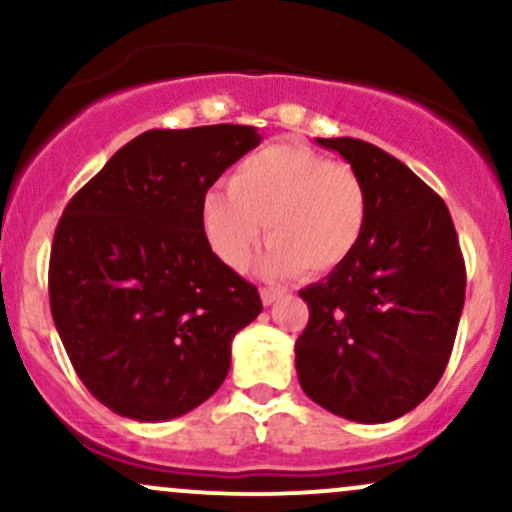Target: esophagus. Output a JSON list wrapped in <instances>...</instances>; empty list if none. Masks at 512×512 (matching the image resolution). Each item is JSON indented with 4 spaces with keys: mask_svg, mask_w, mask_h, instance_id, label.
<instances>
[{
    "mask_svg": "<svg viewBox=\"0 0 512 512\" xmlns=\"http://www.w3.org/2000/svg\"><path fill=\"white\" fill-rule=\"evenodd\" d=\"M260 296H262V303H264V305H274L276 301H279L281 296H284V291H279V289H267V286H264V289H260Z\"/></svg>",
    "mask_w": 512,
    "mask_h": 512,
    "instance_id": "esophagus-1",
    "label": "esophagus"
}]
</instances>
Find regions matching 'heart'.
Returning <instances> with one entry per match:
<instances>
[{"label": "heart", "instance_id": "1", "mask_svg": "<svg viewBox=\"0 0 512 512\" xmlns=\"http://www.w3.org/2000/svg\"><path fill=\"white\" fill-rule=\"evenodd\" d=\"M231 190L202 199V231L226 267L240 269L260 243L257 269L269 279L330 274L354 255L368 219L366 185L354 168L308 146L274 144L245 156Z\"/></svg>", "mask_w": 512, "mask_h": 512}]
</instances>
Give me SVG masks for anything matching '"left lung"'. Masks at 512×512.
I'll list each match as a JSON object with an SVG mask.
<instances>
[{
    "label": "left lung",
    "mask_w": 512,
    "mask_h": 512,
    "mask_svg": "<svg viewBox=\"0 0 512 512\" xmlns=\"http://www.w3.org/2000/svg\"><path fill=\"white\" fill-rule=\"evenodd\" d=\"M366 185L354 255L298 296L310 320L296 339L303 392L342 419L385 424L419 407L448 366L467 272L450 211L419 175L354 137L317 139Z\"/></svg>",
    "instance_id": "8db88e82"
}]
</instances>
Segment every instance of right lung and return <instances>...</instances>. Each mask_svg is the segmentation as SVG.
Here are the masks:
<instances>
[{
	"label": "right lung",
	"instance_id": "right-lung-1",
	"mask_svg": "<svg viewBox=\"0 0 512 512\" xmlns=\"http://www.w3.org/2000/svg\"><path fill=\"white\" fill-rule=\"evenodd\" d=\"M262 142L255 127L149 129L72 197L50 252V310L98 402L168 421L219 390L260 293L202 231V199Z\"/></svg>",
	"mask_w": 512,
	"mask_h": 512
}]
</instances>
